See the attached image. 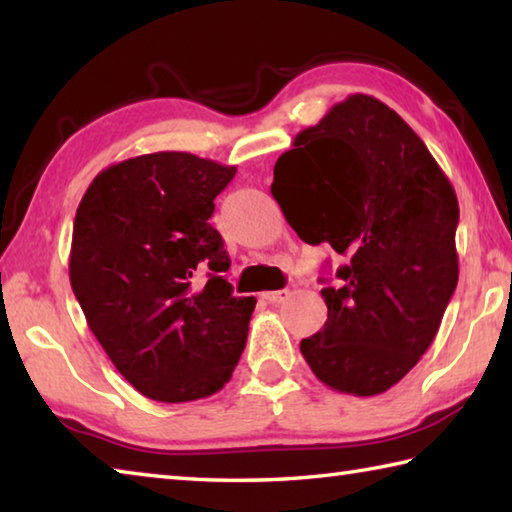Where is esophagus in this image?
Returning <instances> with one entry per match:
<instances>
[{
  "label": "esophagus",
  "mask_w": 512,
  "mask_h": 512,
  "mask_svg": "<svg viewBox=\"0 0 512 512\" xmlns=\"http://www.w3.org/2000/svg\"><path fill=\"white\" fill-rule=\"evenodd\" d=\"M262 298L266 302H271V305H280V302H284V300L289 298V291L287 289H282V291H266V293H262Z\"/></svg>",
  "instance_id": "1"
}]
</instances>
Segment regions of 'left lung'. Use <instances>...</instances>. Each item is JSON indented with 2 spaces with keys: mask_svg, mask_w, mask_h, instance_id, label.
I'll list each match as a JSON object with an SVG mask.
<instances>
[{
  "mask_svg": "<svg viewBox=\"0 0 512 512\" xmlns=\"http://www.w3.org/2000/svg\"><path fill=\"white\" fill-rule=\"evenodd\" d=\"M271 194L305 244L345 257L302 357L334 391H388L427 352L454 296L452 183L395 110L352 94L277 158Z\"/></svg>",
  "mask_w": 512,
  "mask_h": 512,
  "instance_id": "obj_1",
  "label": "left lung"
}]
</instances>
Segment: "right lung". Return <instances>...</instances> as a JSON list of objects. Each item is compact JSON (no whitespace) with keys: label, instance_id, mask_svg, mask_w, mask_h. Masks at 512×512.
<instances>
[{"label":"right lung","instance_id":"obj_1","mask_svg":"<svg viewBox=\"0 0 512 512\" xmlns=\"http://www.w3.org/2000/svg\"><path fill=\"white\" fill-rule=\"evenodd\" d=\"M235 167L160 151L112 164L74 219L69 282L115 368L155 402L221 391L246 348L255 298H237L212 228Z\"/></svg>","mask_w":512,"mask_h":512}]
</instances>
